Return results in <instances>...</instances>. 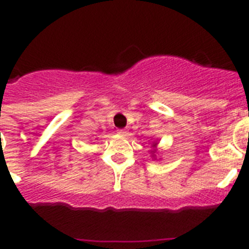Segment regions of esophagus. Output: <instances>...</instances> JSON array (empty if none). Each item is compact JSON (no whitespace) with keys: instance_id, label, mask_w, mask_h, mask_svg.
<instances>
[{"instance_id":"esophagus-1","label":"esophagus","mask_w":249,"mask_h":249,"mask_svg":"<svg viewBox=\"0 0 249 249\" xmlns=\"http://www.w3.org/2000/svg\"><path fill=\"white\" fill-rule=\"evenodd\" d=\"M118 133H120V135H122V136L128 135V132H127L126 129H118Z\"/></svg>"}]
</instances>
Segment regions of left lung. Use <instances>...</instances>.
<instances>
[{
	"label": "left lung",
	"mask_w": 249,
	"mask_h": 249,
	"mask_svg": "<svg viewBox=\"0 0 249 249\" xmlns=\"http://www.w3.org/2000/svg\"><path fill=\"white\" fill-rule=\"evenodd\" d=\"M157 144H158L157 141L152 142V147H153V149H151V156L153 160H157V158H156V156H157Z\"/></svg>",
	"instance_id": "8db88e82"
}]
</instances>
